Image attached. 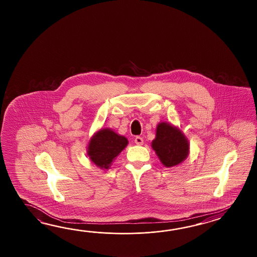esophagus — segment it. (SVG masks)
I'll list each match as a JSON object with an SVG mask.
<instances>
[{"instance_id":"esophagus-1","label":"esophagus","mask_w":257,"mask_h":257,"mask_svg":"<svg viewBox=\"0 0 257 257\" xmlns=\"http://www.w3.org/2000/svg\"><path fill=\"white\" fill-rule=\"evenodd\" d=\"M134 142L136 143L137 145H142L143 144V138L140 136H137L134 140Z\"/></svg>"}]
</instances>
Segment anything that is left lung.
<instances>
[{
  "instance_id": "obj_1",
  "label": "left lung",
  "mask_w": 257,
  "mask_h": 257,
  "mask_svg": "<svg viewBox=\"0 0 257 257\" xmlns=\"http://www.w3.org/2000/svg\"><path fill=\"white\" fill-rule=\"evenodd\" d=\"M153 150L166 167L182 163L189 153V144L178 128L167 123H160L156 138L152 143Z\"/></svg>"
}]
</instances>
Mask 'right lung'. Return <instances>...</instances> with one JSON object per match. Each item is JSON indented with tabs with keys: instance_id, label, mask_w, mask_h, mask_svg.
<instances>
[{
	"instance_id": "add662e5",
	"label": "right lung",
	"mask_w": 257,
	"mask_h": 257,
	"mask_svg": "<svg viewBox=\"0 0 257 257\" xmlns=\"http://www.w3.org/2000/svg\"><path fill=\"white\" fill-rule=\"evenodd\" d=\"M127 145V140L111 130L99 131L90 141L88 155L100 168L108 169L113 160Z\"/></svg>"
}]
</instances>
